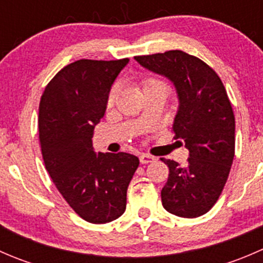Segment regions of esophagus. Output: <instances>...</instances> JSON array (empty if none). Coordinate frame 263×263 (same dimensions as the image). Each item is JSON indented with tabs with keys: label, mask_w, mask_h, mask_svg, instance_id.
Masks as SVG:
<instances>
[{
	"label": "esophagus",
	"mask_w": 263,
	"mask_h": 263,
	"mask_svg": "<svg viewBox=\"0 0 263 263\" xmlns=\"http://www.w3.org/2000/svg\"><path fill=\"white\" fill-rule=\"evenodd\" d=\"M153 161H155V158L148 155V154H141V155H140V163L141 164H148L153 163Z\"/></svg>",
	"instance_id": "34e87169"
}]
</instances>
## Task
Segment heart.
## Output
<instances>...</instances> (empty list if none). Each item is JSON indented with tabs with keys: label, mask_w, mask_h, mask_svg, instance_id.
Instances as JSON below:
<instances>
[{
	"label": "heart",
	"mask_w": 263,
	"mask_h": 263,
	"mask_svg": "<svg viewBox=\"0 0 263 263\" xmlns=\"http://www.w3.org/2000/svg\"><path fill=\"white\" fill-rule=\"evenodd\" d=\"M156 84H161V82L158 80H153V79H148V80L144 81L142 86H144V90H145V89H147V87L154 86V85H156ZM116 94H117V86H113L112 90L109 91V95H108V103H109V104H112V103L115 102Z\"/></svg>",
	"instance_id": "1"
}]
</instances>
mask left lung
Segmentation results:
<instances>
[{"label":"left lung","mask_w":263,"mask_h":263,"mask_svg":"<svg viewBox=\"0 0 263 263\" xmlns=\"http://www.w3.org/2000/svg\"><path fill=\"white\" fill-rule=\"evenodd\" d=\"M135 60L174 85L179 105L173 131L190 151L185 166L161 159L169 168L161 203L177 216H201L219 198L234 159L235 119L227 90L210 66L182 50Z\"/></svg>","instance_id":"8db88e82"}]
</instances>
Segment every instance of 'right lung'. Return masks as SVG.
Here are the masks:
<instances>
[{
  "label": "right lung",
  "mask_w": 263,
  "mask_h": 263,
  "mask_svg": "<svg viewBox=\"0 0 263 263\" xmlns=\"http://www.w3.org/2000/svg\"><path fill=\"white\" fill-rule=\"evenodd\" d=\"M129 62L79 60L63 67L39 104V140L50 178L79 216L92 224L118 219L139 158L95 153L94 127L107 109L117 76Z\"/></svg>",
  "instance_id": "right-lung-1"
}]
</instances>
